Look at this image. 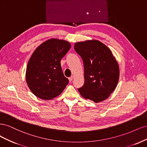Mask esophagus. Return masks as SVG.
I'll return each mask as SVG.
<instances>
[{
	"mask_svg": "<svg viewBox=\"0 0 147 147\" xmlns=\"http://www.w3.org/2000/svg\"><path fill=\"white\" fill-rule=\"evenodd\" d=\"M73 79H74V77H73V76H72V77H70L69 78V81H70V82L73 80Z\"/></svg>",
	"mask_w": 147,
	"mask_h": 147,
	"instance_id": "obj_1",
	"label": "esophagus"
}]
</instances>
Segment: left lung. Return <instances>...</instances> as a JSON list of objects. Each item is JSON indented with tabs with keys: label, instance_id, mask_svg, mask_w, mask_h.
Masks as SVG:
<instances>
[{
	"label": "left lung",
	"instance_id": "left-lung-1",
	"mask_svg": "<svg viewBox=\"0 0 147 147\" xmlns=\"http://www.w3.org/2000/svg\"><path fill=\"white\" fill-rule=\"evenodd\" d=\"M75 50L82 58L84 83L78 89L84 98L96 103L107 99L116 88L119 65L112 51L97 40L75 43Z\"/></svg>",
	"mask_w": 147,
	"mask_h": 147
}]
</instances>
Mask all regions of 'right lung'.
I'll use <instances>...</instances> for the list:
<instances>
[{
    "label": "right lung",
    "instance_id": "right-lung-1",
    "mask_svg": "<svg viewBox=\"0 0 147 147\" xmlns=\"http://www.w3.org/2000/svg\"><path fill=\"white\" fill-rule=\"evenodd\" d=\"M71 48L67 40L50 38L40 45L28 61L26 80L30 90L40 99L50 100L60 95L69 83L61 60Z\"/></svg>",
    "mask_w": 147,
    "mask_h": 147
}]
</instances>
